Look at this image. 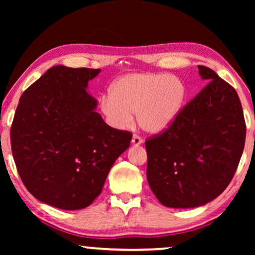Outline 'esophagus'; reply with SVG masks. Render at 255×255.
<instances>
[{
  "instance_id": "obj_1",
  "label": "esophagus",
  "mask_w": 255,
  "mask_h": 255,
  "mask_svg": "<svg viewBox=\"0 0 255 255\" xmlns=\"http://www.w3.org/2000/svg\"><path fill=\"white\" fill-rule=\"evenodd\" d=\"M131 144L132 146H139L143 144V139H141L139 136H133L131 138Z\"/></svg>"
}]
</instances>
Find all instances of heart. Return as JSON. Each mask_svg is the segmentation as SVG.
Segmentation results:
<instances>
[{
    "mask_svg": "<svg viewBox=\"0 0 255 255\" xmlns=\"http://www.w3.org/2000/svg\"><path fill=\"white\" fill-rule=\"evenodd\" d=\"M187 86L176 75L166 73H133L120 76L110 94L100 99L103 116L111 127L125 129L137 122L153 135L167 130L179 117L187 99Z\"/></svg>",
    "mask_w": 255,
    "mask_h": 255,
    "instance_id": "1",
    "label": "heart"
}]
</instances>
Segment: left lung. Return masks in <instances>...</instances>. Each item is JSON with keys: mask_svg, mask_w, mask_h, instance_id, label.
<instances>
[{"mask_svg": "<svg viewBox=\"0 0 255 255\" xmlns=\"http://www.w3.org/2000/svg\"><path fill=\"white\" fill-rule=\"evenodd\" d=\"M198 70L208 84L166 131L145 143L149 188L170 208H196L217 198L244 149L247 127L234 88L208 67Z\"/></svg>", "mask_w": 255, "mask_h": 255, "instance_id": "left-lung-1", "label": "left lung"}]
</instances>
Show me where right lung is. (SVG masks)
<instances>
[{
  "label": "right lung",
  "instance_id": "1",
  "mask_svg": "<svg viewBox=\"0 0 255 255\" xmlns=\"http://www.w3.org/2000/svg\"><path fill=\"white\" fill-rule=\"evenodd\" d=\"M101 70L49 68L20 98L11 127L12 154L31 195L64 210L100 195L110 169L131 140L96 111L89 81Z\"/></svg>",
  "mask_w": 255,
  "mask_h": 255
}]
</instances>
